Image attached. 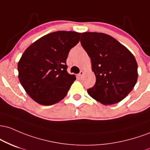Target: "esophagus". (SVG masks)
<instances>
[{
	"mask_svg": "<svg viewBox=\"0 0 150 150\" xmlns=\"http://www.w3.org/2000/svg\"><path fill=\"white\" fill-rule=\"evenodd\" d=\"M83 71H81L79 72V74H78V76L79 77V78H81V77L82 76V75H83Z\"/></svg>",
	"mask_w": 150,
	"mask_h": 150,
	"instance_id": "34e87169",
	"label": "esophagus"
}]
</instances>
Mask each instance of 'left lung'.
<instances>
[{
	"instance_id": "obj_1",
	"label": "left lung",
	"mask_w": 150,
	"mask_h": 150,
	"mask_svg": "<svg viewBox=\"0 0 150 150\" xmlns=\"http://www.w3.org/2000/svg\"><path fill=\"white\" fill-rule=\"evenodd\" d=\"M81 44L91 60L96 83L87 92L103 105L123 100L137 80V64L132 53L110 35L83 33Z\"/></svg>"
}]
</instances>
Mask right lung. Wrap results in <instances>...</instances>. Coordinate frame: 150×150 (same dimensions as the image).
<instances>
[{
	"instance_id": "add662e5",
	"label": "right lung",
	"mask_w": 150,
	"mask_h": 150,
	"mask_svg": "<svg viewBox=\"0 0 150 150\" xmlns=\"http://www.w3.org/2000/svg\"><path fill=\"white\" fill-rule=\"evenodd\" d=\"M81 33L57 31L35 41L22 55L18 64V78L35 101L51 105L67 96L76 80L67 72V59L79 43Z\"/></svg>"
}]
</instances>
